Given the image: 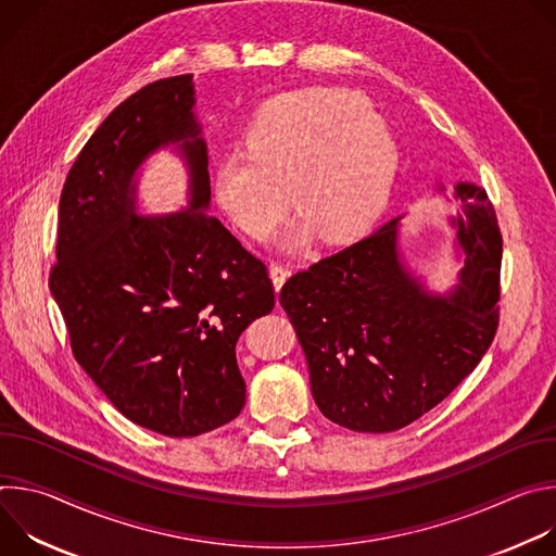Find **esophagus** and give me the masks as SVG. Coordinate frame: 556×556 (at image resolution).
Wrapping results in <instances>:
<instances>
[{"label": "esophagus", "mask_w": 556, "mask_h": 556, "mask_svg": "<svg viewBox=\"0 0 556 556\" xmlns=\"http://www.w3.org/2000/svg\"><path fill=\"white\" fill-rule=\"evenodd\" d=\"M290 275H292V268H288V266H281V264H273L270 266V279H273V286H275L277 292L281 290V286L286 283V279Z\"/></svg>", "instance_id": "34e87169"}]
</instances>
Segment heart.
Listing matches in <instances>:
<instances>
[{
	"label": "heart",
	"mask_w": 556,
	"mask_h": 556,
	"mask_svg": "<svg viewBox=\"0 0 556 556\" xmlns=\"http://www.w3.org/2000/svg\"><path fill=\"white\" fill-rule=\"evenodd\" d=\"M213 172L224 215L257 242L268 240L292 202L299 219L281 247L299 251L319 232L337 244L363 235L384 211L401 151L387 121L352 92L309 88L264 103Z\"/></svg>",
	"instance_id": "obj_1"
}]
</instances>
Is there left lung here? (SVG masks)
<instances>
[{
  "label": "left lung",
  "mask_w": 556,
  "mask_h": 556,
  "mask_svg": "<svg viewBox=\"0 0 556 556\" xmlns=\"http://www.w3.org/2000/svg\"><path fill=\"white\" fill-rule=\"evenodd\" d=\"M435 189L448 200L442 185ZM453 200L459 270L444 292L407 266L405 215L283 283L279 301L328 420L361 433L399 431L442 403L491 348L500 321L497 217L472 182H457Z\"/></svg>",
  "instance_id": "left-lung-1"
}]
</instances>
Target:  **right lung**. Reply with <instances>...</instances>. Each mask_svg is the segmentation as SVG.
<instances>
[{"label":"right lung","instance_id":"obj_1","mask_svg":"<svg viewBox=\"0 0 556 556\" xmlns=\"http://www.w3.org/2000/svg\"><path fill=\"white\" fill-rule=\"evenodd\" d=\"M172 148L188 206L137 211L139 169ZM208 155L193 74L123 101L74 161L59 202L50 292L74 358L131 422L193 438L240 416V334L275 307L266 266L211 215Z\"/></svg>","mask_w":556,"mask_h":556}]
</instances>
